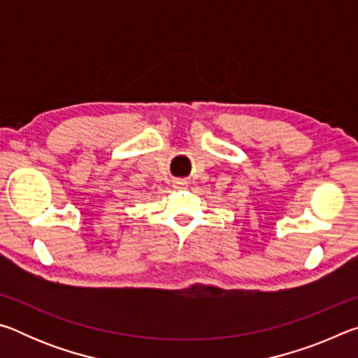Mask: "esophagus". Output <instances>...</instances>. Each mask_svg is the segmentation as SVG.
<instances>
[{
  "label": "esophagus",
  "mask_w": 358,
  "mask_h": 358,
  "mask_svg": "<svg viewBox=\"0 0 358 358\" xmlns=\"http://www.w3.org/2000/svg\"><path fill=\"white\" fill-rule=\"evenodd\" d=\"M175 185H177V187H178V186H183L185 183H183V181H177V183H175Z\"/></svg>",
  "instance_id": "34e87169"
}]
</instances>
